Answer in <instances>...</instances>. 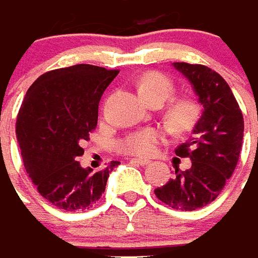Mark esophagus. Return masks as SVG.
<instances>
[{
	"instance_id": "obj_1",
	"label": "esophagus",
	"mask_w": 258,
	"mask_h": 258,
	"mask_svg": "<svg viewBox=\"0 0 258 258\" xmlns=\"http://www.w3.org/2000/svg\"><path fill=\"white\" fill-rule=\"evenodd\" d=\"M132 161L136 162V164L142 165V166H145V165H149L150 164L149 160H146V158H132Z\"/></svg>"
}]
</instances>
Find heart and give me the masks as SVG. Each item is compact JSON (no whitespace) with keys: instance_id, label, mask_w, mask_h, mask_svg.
Instances as JSON below:
<instances>
[{"instance_id":"obj_1","label":"heart","mask_w":258,"mask_h":258,"mask_svg":"<svg viewBox=\"0 0 258 258\" xmlns=\"http://www.w3.org/2000/svg\"><path fill=\"white\" fill-rule=\"evenodd\" d=\"M139 93L150 104H164L174 93V84L165 74L149 72L139 81ZM201 108L191 97H180L170 101L165 110L166 122L178 132H186L195 126L200 118ZM165 140L164 132L156 127H146L132 133L123 140L121 149L135 156H152L157 152L158 145Z\"/></svg>"}]
</instances>
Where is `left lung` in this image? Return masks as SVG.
<instances>
[{
	"label": "left lung",
	"mask_w": 258,
	"mask_h": 258,
	"mask_svg": "<svg viewBox=\"0 0 258 258\" xmlns=\"http://www.w3.org/2000/svg\"><path fill=\"white\" fill-rule=\"evenodd\" d=\"M173 67L190 82L204 110L193 139L174 150L178 157L190 158V169H176V176L154 195L173 209L196 211L217 199L233 174L242 145L244 118L220 74L204 65L173 62Z\"/></svg>",
	"instance_id": "obj_1"
}]
</instances>
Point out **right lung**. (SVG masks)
Instances as JSON below:
<instances>
[{
	"label": "right lung",
	"instance_id": "1",
	"mask_svg": "<svg viewBox=\"0 0 258 258\" xmlns=\"http://www.w3.org/2000/svg\"><path fill=\"white\" fill-rule=\"evenodd\" d=\"M118 71L78 63L42 74L26 92L16 122L26 173L44 199L68 212L89 209L105 191L112 161L92 173L77 161L97 126L101 96Z\"/></svg>",
	"mask_w": 258,
	"mask_h": 258
}]
</instances>
